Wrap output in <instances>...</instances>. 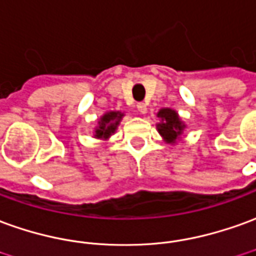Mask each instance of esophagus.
Segmentation results:
<instances>
[{
  "mask_svg": "<svg viewBox=\"0 0 256 256\" xmlns=\"http://www.w3.org/2000/svg\"><path fill=\"white\" fill-rule=\"evenodd\" d=\"M137 110L140 112V114H146V105L144 102H138L137 104Z\"/></svg>",
  "mask_w": 256,
  "mask_h": 256,
  "instance_id": "obj_1",
  "label": "esophagus"
}]
</instances>
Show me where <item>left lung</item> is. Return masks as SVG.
Instances as JSON below:
<instances>
[{
    "label": "left lung",
    "mask_w": 256,
    "mask_h": 256,
    "mask_svg": "<svg viewBox=\"0 0 256 256\" xmlns=\"http://www.w3.org/2000/svg\"><path fill=\"white\" fill-rule=\"evenodd\" d=\"M158 116L162 119V123L158 124L159 134L168 142H174L184 128V124L178 119V114L174 110L166 108V110H159Z\"/></svg>",
    "instance_id": "1"
}]
</instances>
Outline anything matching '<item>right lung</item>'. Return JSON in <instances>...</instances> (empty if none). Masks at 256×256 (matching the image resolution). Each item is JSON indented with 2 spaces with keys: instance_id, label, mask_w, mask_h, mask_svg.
<instances>
[{
  "instance_id": "add662e5",
  "label": "right lung",
  "mask_w": 256,
  "mask_h": 256,
  "mask_svg": "<svg viewBox=\"0 0 256 256\" xmlns=\"http://www.w3.org/2000/svg\"><path fill=\"white\" fill-rule=\"evenodd\" d=\"M122 116L123 114H120V112H108V114H105L101 118L100 126L96 130V137L97 138H108L110 134L115 133Z\"/></svg>"
}]
</instances>
